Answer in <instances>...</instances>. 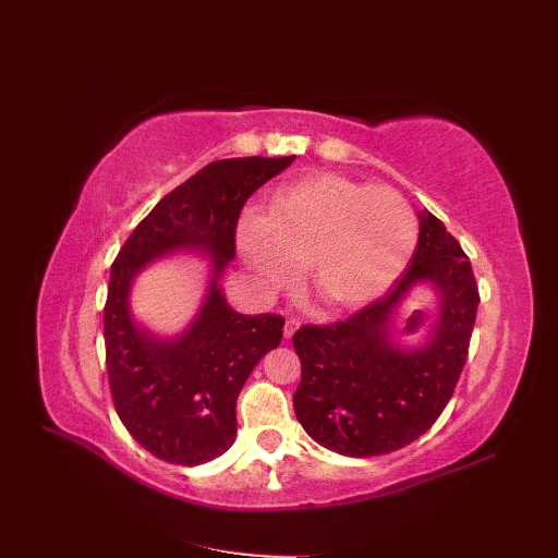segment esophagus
Returning a JSON list of instances; mask_svg holds the SVG:
<instances>
[{
  "label": "esophagus",
  "mask_w": 558,
  "mask_h": 558,
  "mask_svg": "<svg viewBox=\"0 0 558 558\" xmlns=\"http://www.w3.org/2000/svg\"><path fill=\"white\" fill-rule=\"evenodd\" d=\"M299 319H287L284 322V328H282V333H284V338H292L296 331H299Z\"/></svg>",
  "instance_id": "obj_1"
}]
</instances>
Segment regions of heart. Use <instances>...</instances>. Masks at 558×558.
Masks as SVG:
<instances>
[{
  "mask_svg": "<svg viewBox=\"0 0 558 558\" xmlns=\"http://www.w3.org/2000/svg\"><path fill=\"white\" fill-rule=\"evenodd\" d=\"M416 245V216L388 185L315 174L276 191L268 214H245L239 247L264 292L292 287L307 264L311 292L333 311L379 299Z\"/></svg>",
  "mask_w": 558,
  "mask_h": 558,
  "instance_id": "obj_1",
  "label": "heart"
}]
</instances>
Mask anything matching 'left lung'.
Wrapping results in <instances>:
<instances>
[{
  "mask_svg": "<svg viewBox=\"0 0 558 558\" xmlns=\"http://www.w3.org/2000/svg\"><path fill=\"white\" fill-rule=\"evenodd\" d=\"M414 257L393 287L344 322L301 326L294 411L317 444L349 458L393 452L435 425L458 386L478 313V284L462 245L427 209L418 214ZM429 281L440 296L430 338L404 348L401 305L411 286ZM414 311L411 317H418Z\"/></svg>",
  "mask_w": 558,
  "mask_h": 558,
  "instance_id": "1",
  "label": "left lung"
}]
</instances>
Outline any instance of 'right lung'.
<instances>
[{
	"instance_id": "right-lung-1",
	"label": "right lung",
	"mask_w": 558,
	"mask_h": 558,
	"mask_svg": "<svg viewBox=\"0 0 558 558\" xmlns=\"http://www.w3.org/2000/svg\"><path fill=\"white\" fill-rule=\"evenodd\" d=\"M292 162L294 156L209 162L154 206L112 264L102 311L112 402L131 437L165 462L204 464L234 444L241 388L282 340L280 315L232 311L218 278L234 259L245 199ZM183 246L209 252L215 278L186 333L160 341L132 322L130 287L144 265Z\"/></svg>"
}]
</instances>
